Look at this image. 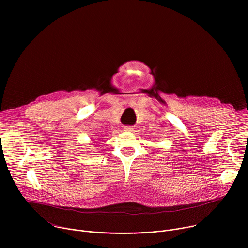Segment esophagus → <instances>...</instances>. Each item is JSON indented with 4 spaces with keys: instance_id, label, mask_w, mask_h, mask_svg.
Wrapping results in <instances>:
<instances>
[{
    "instance_id": "esophagus-1",
    "label": "esophagus",
    "mask_w": 248,
    "mask_h": 248,
    "mask_svg": "<svg viewBox=\"0 0 248 248\" xmlns=\"http://www.w3.org/2000/svg\"><path fill=\"white\" fill-rule=\"evenodd\" d=\"M124 131H131L132 130V127L131 126H124Z\"/></svg>"
}]
</instances>
